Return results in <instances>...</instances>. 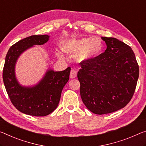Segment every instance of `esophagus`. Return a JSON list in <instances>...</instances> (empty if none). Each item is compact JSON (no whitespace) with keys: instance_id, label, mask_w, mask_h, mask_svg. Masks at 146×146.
Instances as JSON below:
<instances>
[{"instance_id":"esophagus-1","label":"esophagus","mask_w":146,"mask_h":146,"mask_svg":"<svg viewBox=\"0 0 146 146\" xmlns=\"http://www.w3.org/2000/svg\"><path fill=\"white\" fill-rule=\"evenodd\" d=\"M77 72L75 69H71V72H70V77L71 78H74L77 77Z\"/></svg>"}]
</instances>
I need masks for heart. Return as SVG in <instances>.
Listing matches in <instances>:
<instances>
[{
  "instance_id": "1",
  "label": "heart",
  "mask_w": 146,
  "mask_h": 146,
  "mask_svg": "<svg viewBox=\"0 0 146 146\" xmlns=\"http://www.w3.org/2000/svg\"><path fill=\"white\" fill-rule=\"evenodd\" d=\"M96 40L99 41L100 45ZM62 48L64 51L68 54L75 55L80 52L78 58L80 60H87L97 56L102 48L101 41L98 38H92L88 40L87 38L79 40L71 39L65 41L62 43ZM59 58L62 57L60 52H56Z\"/></svg>"
}]
</instances>
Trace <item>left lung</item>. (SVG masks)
<instances>
[{
    "label": "left lung",
    "mask_w": 146,
    "mask_h": 146,
    "mask_svg": "<svg viewBox=\"0 0 146 146\" xmlns=\"http://www.w3.org/2000/svg\"><path fill=\"white\" fill-rule=\"evenodd\" d=\"M106 49L79 64L80 94L86 108L105 114L125 106L135 93L139 67L131 47L114 38L101 37Z\"/></svg>",
    "instance_id": "8db88e82"
}]
</instances>
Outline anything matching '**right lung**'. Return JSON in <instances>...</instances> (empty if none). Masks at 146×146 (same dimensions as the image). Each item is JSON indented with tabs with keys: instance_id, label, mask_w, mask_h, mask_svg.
Returning a JSON list of instances; mask_svg holds the SVG:
<instances>
[{
	"instance_id": "add662e5",
	"label": "right lung",
	"mask_w": 146,
	"mask_h": 146,
	"mask_svg": "<svg viewBox=\"0 0 146 146\" xmlns=\"http://www.w3.org/2000/svg\"><path fill=\"white\" fill-rule=\"evenodd\" d=\"M49 40L48 35H34L17 41L9 48L4 63L2 78L11 102L22 113L34 116H45L58 105L62 91L69 80L71 68L61 71L48 69L36 85L25 86L15 76V64L20 55L34 45Z\"/></svg>"
}]
</instances>
